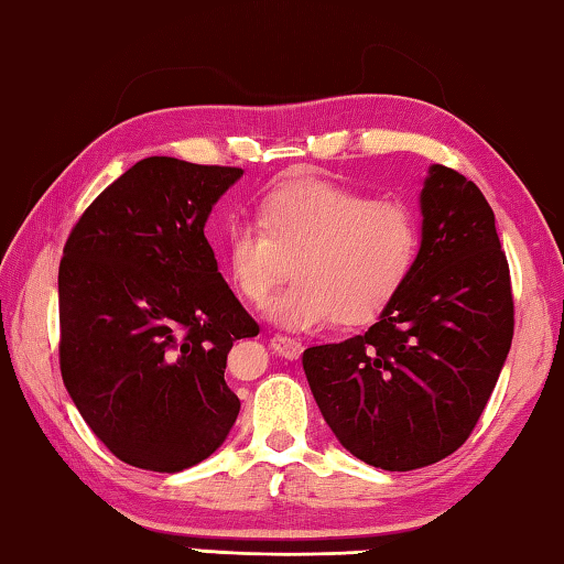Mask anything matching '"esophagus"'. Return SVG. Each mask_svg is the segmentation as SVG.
I'll use <instances>...</instances> for the list:
<instances>
[{
	"label": "esophagus",
	"mask_w": 564,
	"mask_h": 564,
	"mask_svg": "<svg viewBox=\"0 0 564 564\" xmlns=\"http://www.w3.org/2000/svg\"><path fill=\"white\" fill-rule=\"evenodd\" d=\"M270 347L274 349V354H280L284 359H300L302 354V341L294 339V337H284V334H274L270 339Z\"/></svg>",
	"instance_id": "obj_1"
}]
</instances>
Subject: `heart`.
<instances>
[{
    "label": "heart",
    "mask_w": 564,
    "mask_h": 564,
    "mask_svg": "<svg viewBox=\"0 0 564 564\" xmlns=\"http://www.w3.org/2000/svg\"><path fill=\"white\" fill-rule=\"evenodd\" d=\"M421 245V217L409 203L297 177L262 197L260 220L227 225L223 252L235 288L254 304L292 265L299 280L267 301V319L319 329L379 317L409 284Z\"/></svg>",
    "instance_id": "heart-1"
}]
</instances>
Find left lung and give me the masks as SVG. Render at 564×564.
Returning a JSON list of instances; mask_svg holds the SVG:
<instances>
[{
    "label": "left lung",
    "instance_id": "obj_1",
    "mask_svg": "<svg viewBox=\"0 0 564 564\" xmlns=\"http://www.w3.org/2000/svg\"><path fill=\"white\" fill-rule=\"evenodd\" d=\"M416 270L377 324L304 351L314 401L351 456L416 470L458 451L490 399L516 329L510 267L480 187L431 165Z\"/></svg>",
    "mask_w": 564,
    "mask_h": 564
}]
</instances>
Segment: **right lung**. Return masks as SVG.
<instances>
[{
	"label": "right lung",
	"instance_id": "right-lung-1",
	"mask_svg": "<svg viewBox=\"0 0 564 564\" xmlns=\"http://www.w3.org/2000/svg\"><path fill=\"white\" fill-rule=\"evenodd\" d=\"M242 167L153 155L78 217L58 264V364L96 438L128 466L177 473L227 438L232 344L257 337L205 237Z\"/></svg>",
	"mask_w": 564,
	"mask_h": 564
}]
</instances>
